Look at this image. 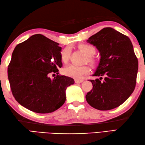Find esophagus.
<instances>
[{
	"label": "esophagus",
	"mask_w": 145,
	"mask_h": 145,
	"mask_svg": "<svg viewBox=\"0 0 145 145\" xmlns=\"http://www.w3.org/2000/svg\"><path fill=\"white\" fill-rule=\"evenodd\" d=\"M83 82H84V80H75V82L76 84H81Z\"/></svg>",
	"instance_id": "34e87169"
}]
</instances>
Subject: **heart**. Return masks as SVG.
Instances as JSON below:
<instances>
[{
	"label": "heart",
	"mask_w": 145,
	"mask_h": 145,
	"mask_svg": "<svg viewBox=\"0 0 145 145\" xmlns=\"http://www.w3.org/2000/svg\"><path fill=\"white\" fill-rule=\"evenodd\" d=\"M79 48L88 57L87 61L91 65L95 63V61L91 57L96 53V49L91 45L84 44L79 46ZM71 54V48L67 47L61 52V59L63 62H67L69 60ZM63 72L65 75L75 79H82L84 75H87L90 72V69L87 66L79 67L75 65H69L63 69Z\"/></svg>",
	"instance_id": "b5f03b06"
}]
</instances>
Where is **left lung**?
Segmentation results:
<instances>
[{"label": "left lung", "mask_w": 145, "mask_h": 145, "mask_svg": "<svg viewBox=\"0 0 145 145\" xmlns=\"http://www.w3.org/2000/svg\"><path fill=\"white\" fill-rule=\"evenodd\" d=\"M100 55L91 80L93 88L86 95L88 103L99 110H109L124 103L133 93L137 82L138 61L127 36L106 27L87 40ZM103 77V81L101 80Z\"/></svg>", "instance_id": "8db88e82"}]
</instances>
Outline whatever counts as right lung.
Returning a JSON list of instances; mask_svg holds the SVG:
<instances>
[{
	"mask_svg": "<svg viewBox=\"0 0 145 145\" xmlns=\"http://www.w3.org/2000/svg\"><path fill=\"white\" fill-rule=\"evenodd\" d=\"M59 44L41 34L18 44L8 67L12 93L22 106L38 113L59 108L66 100V89L74 80L64 75L49 77L62 67Z\"/></svg>",
	"mask_w": 145,
	"mask_h": 145,
	"instance_id": "add662e5",
	"label": "right lung"
}]
</instances>
